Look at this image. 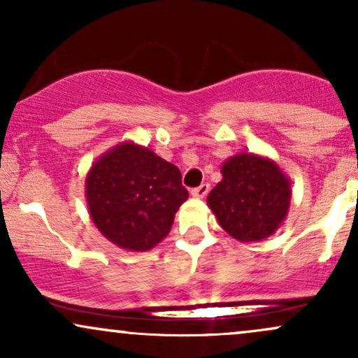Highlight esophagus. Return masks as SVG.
I'll use <instances>...</instances> for the list:
<instances>
[{"label":"esophagus","mask_w":358,"mask_h":358,"mask_svg":"<svg viewBox=\"0 0 358 358\" xmlns=\"http://www.w3.org/2000/svg\"><path fill=\"white\" fill-rule=\"evenodd\" d=\"M208 190H210V185L208 183H202L200 187L196 188H192V196H195V199H203L205 195H207Z\"/></svg>","instance_id":"34e87169"}]
</instances>
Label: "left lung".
Here are the masks:
<instances>
[{
  "mask_svg": "<svg viewBox=\"0 0 358 358\" xmlns=\"http://www.w3.org/2000/svg\"><path fill=\"white\" fill-rule=\"evenodd\" d=\"M222 176L207 196L220 227L241 242L273 236L286 219L291 200V183L276 163L241 153L224 163Z\"/></svg>",
  "mask_w": 358,
  "mask_h": 358,
  "instance_id": "left-lung-1",
  "label": "left lung"
}]
</instances>
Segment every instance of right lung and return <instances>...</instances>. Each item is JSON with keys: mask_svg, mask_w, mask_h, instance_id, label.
<instances>
[{"mask_svg": "<svg viewBox=\"0 0 358 358\" xmlns=\"http://www.w3.org/2000/svg\"><path fill=\"white\" fill-rule=\"evenodd\" d=\"M85 199L102 236L139 252L165 239L188 192L175 165L148 148L121 143L90 168Z\"/></svg>", "mask_w": 358, "mask_h": 358, "instance_id": "right-lung-1", "label": "right lung"}]
</instances>
